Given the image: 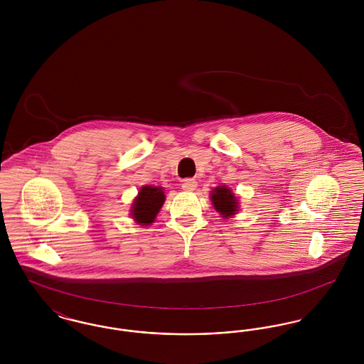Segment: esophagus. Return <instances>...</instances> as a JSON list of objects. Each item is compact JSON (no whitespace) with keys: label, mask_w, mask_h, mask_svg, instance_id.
<instances>
[{"label":"esophagus","mask_w":364,"mask_h":364,"mask_svg":"<svg viewBox=\"0 0 364 364\" xmlns=\"http://www.w3.org/2000/svg\"><path fill=\"white\" fill-rule=\"evenodd\" d=\"M181 187L184 191H193L198 187V183L193 178H186V180H183Z\"/></svg>","instance_id":"34e87169"}]
</instances>
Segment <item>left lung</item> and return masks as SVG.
I'll return each instance as SVG.
<instances>
[{"instance_id":"left-lung-1","label":"left lung","mask_w":364,"mask_h":364,"mask_svg":"<svg viewBox=\"0 0 364 364\" xmlns=\"http://www.w3.org/2000/svg\"><path fill=\"white\" fill-rule=\"evenodd\" d=\"M210 199H211V203H213L214 208L224 218L232 217L233 214H236L239 211V200H237V198L235 196V193L232 192V190L228 188L225 186L217 187V188L211 191Z\"/></svg>"}]
</instances>
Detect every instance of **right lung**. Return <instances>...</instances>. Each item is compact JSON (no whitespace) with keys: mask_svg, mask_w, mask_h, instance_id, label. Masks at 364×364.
I'll list each match as a JSON object with an SVG mask.
<instances>
[{"mask_svg":"<svg viewBox=\"0 0 364 364\" xmlns=\"http://www.w3.org/2000/svg\"><path fill=\"white\" fill-rule=\"evenodd\" d=\"M164 202L165 193L162 187L144 186L140 188L138 196L132 203L131 215L140 225H150L154 223Z\"/></svg>","mask_w":364,"mask_h":364,"instance_id":"obj_1","label":"right lung"}]
</instances>
